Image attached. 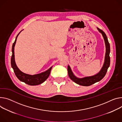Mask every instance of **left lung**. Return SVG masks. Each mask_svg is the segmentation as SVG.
Segmentation results:
<instances>
[{"label": "left lung", "instance_id": "left-lung-1", "mask_svg": "<svg viewBox=\"0 0 122 122\" xmlns=\"http://www.w3.org/2000/svg\"><path fill=\"white\" fill-rule=\"evenodd\" d=\"M97 29L102 34L106 45V54L105 57V61L103 67L101 68L100 71L97 74L91 76H86L83 77V78H78L76 77L73 73L71 71V69L70 67V66L68 65V75L70 77V78L71 80H72L75 83L78 84L79 85H81L83 86H91L96 82L102 80L104 76H105L107 70L109 67L110 65V57H109V53H110V45L108 41L107 37L105 34V33L101 30L97 28Z\"/></svg>", "mask_w": 122, "mask_h": 122}]
</instances>
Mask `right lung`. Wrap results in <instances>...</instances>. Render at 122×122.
Segmentation results:
<instances>
[{"mask_svg": "<svg viewBox=\"0 0 122 122\" xmlns=\"http://www.w3.org/2000/svg\"><path fill=\"white\" fill-rule=\"evenodd\" d=\"M23 30H22L19 32V34L17 35V36L15 38V40L14 43L13 44L12 49V57H11V66H12V67L14 70V71L15 72V73L16 76L17 77V78L20 81L24 82L25 83L30 86L38 85L42 84V83H43L44 81L47 80V79L48 78L50 74L52 68V66H51V67H50L48 70L46 71H45L42 72L38 74H34V75H30V74L25 73L22 71H21L18 69L15 62L14 50H15V45L17 38L20 33Z\"/></svg>", "mask_w": 122, "mask_h": 122, "instance_id": "obj_1", "label": "right lung"}]
</instances>
